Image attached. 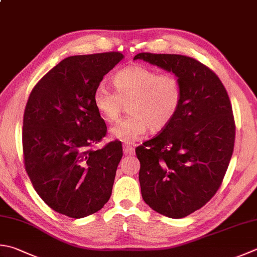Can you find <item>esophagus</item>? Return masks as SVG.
Masks as SVG:
<instances>
[{"label": "esophagus", "instance_id": "esophagus-1", "mask_svg": "<svg viewBox=\"0 0 257 257\" xmlns=\"http://www.w3.org/2000/svg\"><path fill=\"white\" fill-rule=\"evenodd\" d=\"M123 153L124 154H128V155H134L135 154V148L133 147L132 145L124 144L123 145Z\"/></svg>", "mask_w": 257, "mask_h": 257}]
</instances>
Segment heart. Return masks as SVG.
Masks as SVG:
<instances>
[{"label":"heart","mask_w":257,"mask_h":257,"mask_svg":"<svg viewBox=\"0 0 257 257\" xmlns=\"http://www.w3.org/2000/svg\"><path fill=\"white\" fill-rule=\"evenodd\" d=\"M115 91L99 83L93 91V104L104 121L114 122L128 105L127 117L112 127L111 136L134 143L150 128L159 132L173 121L182 104L180 80L172 73L159 74L145 65H132L114 74Z\"/></svg>","instance_id":"obj_1"}]
</instances>
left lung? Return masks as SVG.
Wrapping results in <instances>:
<instances>
[{
    "label": "left lung",
    "mask_w": 257,
    "mask_h": 257,
    "mask_svg": "<svg viewBox=\"0 0 257 257\" xmlns=\"http://www.w3.org/2000/svg\"><path fill=\"white\" fill-rule=\"evenodd\" d=\"M137 59L173 72L182 83L178 113L136 155L145 203L167 217L183 218L202 208L222 185L235 143L232 104L219 78L196 59L148 52Z\"/></svg>",
    "instance_id": "1"
}]
</instances>
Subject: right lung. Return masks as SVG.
<instances>
[{"instance_id":"1","label":"right lung","mask_w":257,"mask_h":257,"mask_svg":"<svg viewBox=\"0 0 257 257\" xmlns=\"http://www.w3.org/2000/svg\"><path fill=\"white\" fill-rule=\"evenodd\" d=\"M122 59L120 52L65 58L30 94L22 132L25 170L35 192L59 214L85 217L111 196L122 146L90 148L107 134L93 91Z\"/></svg>"}]
</instances>
